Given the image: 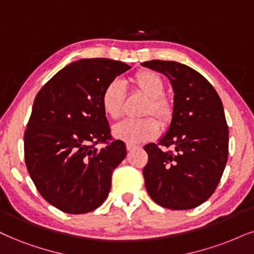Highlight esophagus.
Instances as JSON below:
<instances>
[{
  "instance_id": "1",
  "label": "esophagus",
  "mask_w": 254,
  "mask_h": 254,
  "mask_svg": "<svg viewBox=\"0 0 254 254\" xmlns=\"http://www.w3.org/2000/svg\"><path fill=\"white\" fill-rule=\"evenodd\" d=\"M126 148H127V151H133V149L137 148V146L133 145V143H126Z\"/></svg>"
}]
</instances>
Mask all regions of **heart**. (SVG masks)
Listing matches in <instances>:
<instances>
[{"label": "heart", "instance_id": "1", "mask_svg": "<svg viewBox=\"0 0 254 254\" xmlns=\"http://www.w3.org/2000/svg\"><path fill=\"white\" fill-rule=\"evenodd\" d=\"M137 92L148 98L143 115H155L161 125L167 126L173 119V105L164 96L165 82L155 71L142 69L130 79ZM125 90L118 81L108 83L101 95V106L105 114L117 120L122 115ZM160 133V124L154 118L147 117L140 120H124L113 127V135L128 143H139L154 139Z\"/></svg>", "mask_w": 254, "mask_h": 254}]
</instances>
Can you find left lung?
Listing matches in <instances>:
<instances>
[{"instance_id": "obj_1", "label": "left lung", "mask_w": 254, "mask_h": 254, "mask_svg": "<svg viewBox=\"0 0 254 254\" xmlns=\"http://www.w3.org/2000/svg\"><path fill=\"white\" fill-rule=\"evenodd\" d=\"M143 67L165 74L174 90L167 133L148 143L143 168L146 190L162 207L190 209L217 189L228 156V126L223 102L211 83L189 65L152 60ZM171 146L172 150H166Z\"/></svg>"}]
</instances>
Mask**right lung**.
Segmentation results:
<instances>
[{
	"label": "right lung",
	"instance_id": "obj_1",
	"mask_svg": "<svg viewBox=\"0 0 254 254\" xmlns=\"http://www.w3.org/2000/svg\"><path fill=\"white\" fill-rule=\"evenodd\" d=\"M128 69L109 59L71 62L34 100L24 132V160L41 195L62 212L88 213L108 196L113 171L127 152L124 141L112 139L101 95ZM98 143L105 147L98 150Z\"/></svg>",
	"mask_w": 254,
	"mask_h": 254
}]
</instances>
